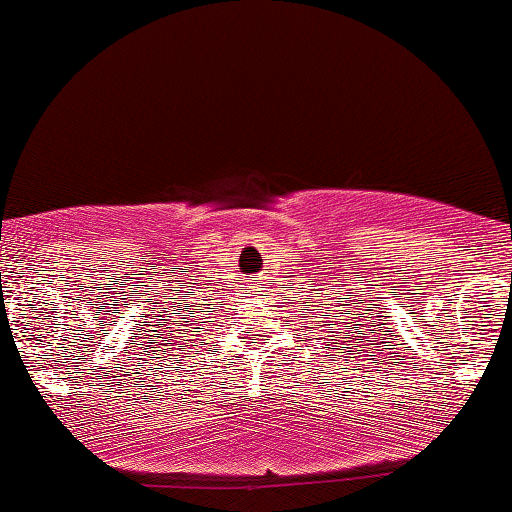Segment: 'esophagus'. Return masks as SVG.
Here are the masks:
<instances>
[{"mask_svg":"<svg viewBox=\"0 0 512 512\" xmlns=\"http://www.w3.org/2000/svg\"><path fill=\"white\" fill-rule=\"evenodd\" d=\"M259 287L262 285H253V294H259Z\"/></svg>","mask_w":512,"mask_h":512,"instance_id":"1","label":"esophagus"}]
</instances>
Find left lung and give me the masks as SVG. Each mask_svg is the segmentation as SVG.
Masks as SVG:
<instances>
[{"label":"left lung","instance_id":"1","mask_svg":"<svg viewBox=\"0 0 512 512\" xmlns=\"http://www.w3.org/2000/svg\"><path fill=\"white\" fill-rule=\"evenodd\" d=\"M319 308H324V303H319ZM333 314H340L343 319L340 323H333L332 322V315ZM363 317L365 319H361V317H358V308L356 310H333V312H324V315H322V319H324V322H322V326H324V331L326 333H342V331H345V335H349V338H361V335H365V332L362 331V326H366V331L370 329V317H368V312H363ZM342 323H349L350 329L347 330H340L339 326ZM312 329H317V326H312ZM331 338H333V335H331ZM342 342H347V340H342ZM335 345H338V342H335ZM349 349H352V347H349Z\"/></svg>","mask_w":512,"mask_h":512}]
</instances>
